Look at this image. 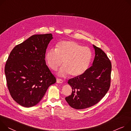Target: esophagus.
<instances>
[{
	"mask_svg": "<svg viewBox=\"0 0 131 131\" xmlns=\"http://www.w3.org/2000/svg\"><path fill=\"white\" fill-rule=\"evenodd\" d=\"M63 82V80L60 79H57V83H62Z\"/></svg>",
	"mask_w": 131,
	"mask_h": 131,
	"instance_id": "34e87169",
	"label": "esophagus"
}]
</instances>
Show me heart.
I'll list each match as a JSON object with an SVG mask.
<instances>
[{
  "mask_svg": "<svg viewBox=\"0 0 131 131\" xmlns=\"http://www.w3.org/2000/svg\"><path fill=\"white\" fill-rule=\"evenodd\" d=\"M92 53L87 47H82L74 41H62L57 43L55 49L48 50L45 56L49 68L56 70L62 64L59 71L62 76L68 74L76 77L82 75L88 69Z\"/></svg>",
  "mask_w": 131,
  "mask_h": 131,
  "instance_id": "b5f03b06",
  "label": "heart"
}]
</instances>
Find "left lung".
I'll use <instances>...</instances> for the list:
<instances>
[{
  "mask_svg": "<svg viewBox=\"0 0 131 131\" xmlns=\"http://www.w3.org/2000/svg\"><path fill=\"white\" fill-rule=\"evenodd\" d=\"M95 56L93 65L79 77L69 80L71 95L66 97L69 105L76 109L92 107L102 99L109 90L111 63L105 52L93 45Z\"/></svg>",
  "mask_w": 131,
  "mask_h": 131,
  "instance_id": "1",
  "label": "left lung"
}]
</instances>
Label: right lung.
<instances>
[{
    "mask_svg": "<svg viewBox=\"0 0 131 131\" xmlns=\"http://www.w3.org/2000/svg\"><path fill=\"white\" fill-rule=\"evenodd\" d=\"M51 34L33 35L11 51L5 67L8 89L14 101L25 107L37 105L56 79L46 64Z\"/></svg>",
    "mask_w": 131,
    "mask_h": 131,
    "instance_id": "add662e5",
    "label": "right lung"
}]
</instances>
